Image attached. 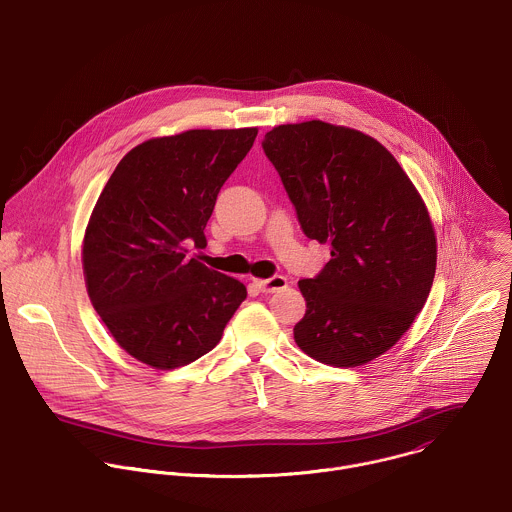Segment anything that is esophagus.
Masks as SVG:
<instances>
[{
    "label": "esophagus",
    "instance_id": "esophagus-1",
    "mask_svg": "<svg viewBox=\"0 0 512 512\" xmlns=\"http://www.w3.org/2000/svg\"><path fill=\"white\" fill-rule=\"evenodd\" d=\"M255 285L263 293H277V291L287 287V279L283 275H275V277H269V279H255Z\"/></svg>",
    "mask_w": 512,
    "mask_h": 512
}]
</instances>
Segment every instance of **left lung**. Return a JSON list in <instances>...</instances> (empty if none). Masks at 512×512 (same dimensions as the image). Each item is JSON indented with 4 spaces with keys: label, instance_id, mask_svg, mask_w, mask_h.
Returning <instances> with one entry per match:
<instances>
[{
    "label": "left lung",
    "instance_id": "8db88e82",
    "mask_svg": "<svg viewBox=\"0 0 512 512\" xmlns=\"http://www.w3.org/2000/svg\"><path fill=\"white\" fill-rule=\"evenodd\" d=\"M263 151L309 239L331 261L301 279L297 345L333 367L389 351L421 313L435 279L437 239L427 207L397 159L373 137L325 121L279 125Z\"/></svg>",
    "mask_w": 512,
    "mask_h": 512
}]
</instances>
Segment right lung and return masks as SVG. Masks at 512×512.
Masks as SVG:
<instances>
[{
	"mask_svg": "<svg viewBox=\"0 0 512 512\" xmlns=\"http://www.w3.org/2000/svg\"><path fill=\"white\" fill-rule=\"evenodd\" d=\"M255 127L191 129L133 147L115 167L83 239L89 299L137 361L175 369L209 353L245 301L241 281L187 259L207 245L217 195Z\"/></svg>",
	"mask_w": 512,
	"mask_h": 512,
	"instance_id": "1",
	"label": "right lung"
}]
</instances>
